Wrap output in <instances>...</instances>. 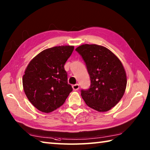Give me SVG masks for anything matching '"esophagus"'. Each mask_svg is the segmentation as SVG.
<instances>
[{
    "label": "esophagus",
    "instance_id": "34e87169",
    "mask_svg": "<svg viewBox=\"0 0 150 150\" xmlns=\"http://www.w3.org/2000/svg\"><path fill=\"white\" fill-rule=\"evenodd\" d=\"M73 89V91H78L79 88V85L78 84H75V85H72Z\"/></svg>",
    "mask_w": 150,
    "mask_h": 150
}]
</instances>
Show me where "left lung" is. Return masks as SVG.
<instances>
[{"mask_svg": "<svg viewBox=\"0 0 150 150\" xmlns=\"http://www.w3.org/2000/svg\"><path fill=\"white\" fill-rule=\"evenodd\" d=\"M75 50L82 56L90 75L91 87L81 95L90 108L106 112L117 105L125 92L127 77L122 63L110 50L83 44Z\"/></svg>", "mask_w": 150, "mask_h": 150, "instance_id": "left-lung-1", "label": "left lung"}]
</instances>
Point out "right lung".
<instances>
[{
    "mask_svg": "<svg viewBox=\"0 0 150 150\" xmlns=\"http://www.w3.org/2000/svg\"><path fill=\"white\" fill-rule=\"evenodd\" d=\"M74 46L61 45L44 50L30 61L22 77L28 99L38 110L53 112L65 103L73 91L64 65Z\"/></svg>",
    "mask_w": 150,
    "mask_h": 150,
    "instance_id": "right-lung-1",
    "label": "right lung"
}]
</instances>
